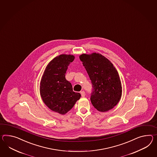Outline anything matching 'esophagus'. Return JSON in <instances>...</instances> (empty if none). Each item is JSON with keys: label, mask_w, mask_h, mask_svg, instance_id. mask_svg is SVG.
<instances>
[{"label": "esophagus", "mask_w": 157, "mask_h": 157, "mask_svg": "<svg viewBox=\"0 0 157 157\" xmlns=\"http://www.w3.org/2000/svg\"><path fill=\"white\" fill-rule=\"evenodd\" d=\"M80 94H81V95H82V97H84L85 95H86V94H85V92H84V91H81V92H80Z\"/></svg>", "instance_id": "1"}]
</instances>
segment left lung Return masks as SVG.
Instances as JSON below:
<instances>
[{"label": "left lung", "mask_w": 157, "mask_h": 157, "mask_svg": "<svg viewBox=\"0 0 157 157\" xmlns=\"http://www.w3.org/2000/svg\"><path fill=\"white\" fill-rule=\"evenodd\" d=\"M80 61L91 80V101L98 111L106 112L119 103L122 87L119 74L107 58L99 53L83 54Z\"/></svg>", "instance_id": "obj_1"}]
</instances>
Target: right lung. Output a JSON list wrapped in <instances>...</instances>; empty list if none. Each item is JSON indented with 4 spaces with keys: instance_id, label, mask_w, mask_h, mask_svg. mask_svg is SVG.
Returning a JSON list of instances; mask_svg holds the SVG:
<instances>
[{
    "instance_id": "right-lung-1",
    "label": "right lung",
    "mask_w": 157,
    "mask_h": 157,
    "mask_svg": "<svg viewBox=\"0 0 157 157\" xmlns=\"http://www.w3.org/2000/svg\"><path fill=\"white\" fill-rule=\"evenodd\" d=\"M73 55L62 54L54 58L46 66L40 83V95L44 103L51 110L63 115L70 111L80 94L74 92L71 83L65 78Z\"/></svg>"
}]
</instances>
